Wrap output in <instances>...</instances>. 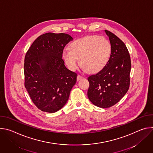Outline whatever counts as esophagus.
<instances>
[{
  "label": "esophagus",
  "instance_id": "34e87169",
  "mask_svg": "<svg viewBox=\"0 0 153 153\" xmlns=\"http://www.w3.org/2000/svg\"><path fill=\"white\" fill-rule=\"evenodd\" d=\"M82 78H83V76H80V75H78L77 77V80H80L82 79Z\"/></svg>",
  "mask_w": 153,
  "mask_h": 153
}]
</instances>
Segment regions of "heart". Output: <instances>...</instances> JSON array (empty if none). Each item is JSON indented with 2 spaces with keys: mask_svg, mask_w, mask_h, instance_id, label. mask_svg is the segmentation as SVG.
Masks as SVG:
<instances>
[{
  "mask_svg": "<svg viewBox=\"0 0 153 153\" xmlns=\"http://www.w3.org/2000/svg\"><path fill=\"white\" fill-rule=\"evenodd\" d=\"M111 54V45L105 37L88 36L72 42L70 48L63 50L62 56L71 70H75L79 64L87 71L96 73L107 63Z\"/></svg>",
  "mask_w": 153,
  "mask_h": 153,
  "instance_id": "1",
  "label": "heart"
}]
</instances>
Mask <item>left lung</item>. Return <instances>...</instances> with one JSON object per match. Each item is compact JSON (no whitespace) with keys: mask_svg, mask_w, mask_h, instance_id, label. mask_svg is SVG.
<instances>
[{"mask_svg":"<svg viewBox=\"0 0 153 153\" xmlns=\"http://www.w3.org/2000/svg\"><path fill=\"white\" fill-rule=\"evenodd\" d=\"M111 53L105 66L88 80V99L96 106L106 108L116 104L127 93L131 68L130 56L123 42L106 30Z\"/></svg>","mask_w":153,"mask_h":153,"instance_id":"obj_1","label":"left lung"}]
</instances>
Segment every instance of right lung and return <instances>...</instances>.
Returning a JSON list of instances; mask_svg holds the SVG:
<instances>
[{"instance_id": "1", "label": "right lung", "mask_w": 153, "mask_h": 153, "mask_svg": "<svg viewBox=\"0 0 153 153\" xmlns=\"http://www.w3.org/2000/svg\"><path fill=\"white\" fill-rule=\"evenodd\" d=\"M73 40L68 34L47 33L39 36L26 53L25 87L42 111H59L76 82L77 73L67 69L62 59L64 47Z\"/></svg>"}]
</instances>
